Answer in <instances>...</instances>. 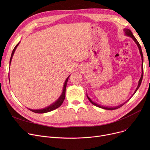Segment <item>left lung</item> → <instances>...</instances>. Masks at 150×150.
<instances>
[{"mask_svg": "<svg viewBox=\"0 0 150 150\" xmlns=\"http://www.w3.org/2000/svg\"><path fill=\"white\" fill-rule=\"evenodd\" d=\"M123 31H124V32H125V35H127V36H129V37H131L132 39H133V41L135 42V43L137 44V47H138V48H139V52H140V55H141V58H142V75H141V77H140V80H139V83H138V86H137V88H136V91H134V93L132 94V96L130 97V98L134 95V93L136 92V91L138 90V89L139 88V87H140V84H141V83H142V78H143V74H144V67H143V62H144V57H143V53H142V49H141V47H140V45L139 44V42L137 41V40L136 39V38L134 37V36L133 35V34L132 33V32H131V31L129 30V29H128V28H125L124 30H123ZM86 96H87V97H88V100L90 101V102L91 103H92V104H93V105H95V106H97V107H98V108H102V109H107V110H114V109H118L119 108H120V107H121V106H122L124 104H125L126 103H127V102L128 101H129V100H128L127 101H125V103H122V105H119V106H115V107H108V106H101V105H98V104H97V103H95V102H93V101H92V100L88 97V93L86 94Z\"/></svg>", "mask_w": 150, "mask_h": 150, "instance_id": "obj_1", "label": "left lung"}]
</instances>
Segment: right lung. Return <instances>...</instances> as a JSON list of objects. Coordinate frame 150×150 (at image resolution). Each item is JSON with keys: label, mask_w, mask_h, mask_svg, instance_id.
Masks as SVG:
<instances>
[{"label": "right lung", "mask_w": 150, "mask_h": 150, "mask_svg": "<svg viewBox=\"0 0 150 150\" xmlns=\"http://www.w3.org/2000/svg\"><path fill=\"white\" fill-rule=\"evenodd\" d=\"M20 42L15 46V47L14 48L13 52H12V53H11V58H10V64L11 62V59H12V58H13V54L14 53V52L16 50V49L17 47L18 46V45L19 44ZM70 75L66 78V80L64 82V86H63V89H62V93H61V95L60 96V97L55 101L54 103H53L52 104H51L50 105L48 106L46 108H44L43 109H29L28 108L29 110H30L31 111H32L33 112H35V113H38V114H42V113H46V112H49L50 111H53V110L57 109L58 108H59L61 105L62 103H63V101H64V99H65V97H66V86H67V81H68V79L69 78ZM8 78H9V81H10V78H9V74H8Z\"/></svg>", "instance_id": "obj_1"}]
</instances>
